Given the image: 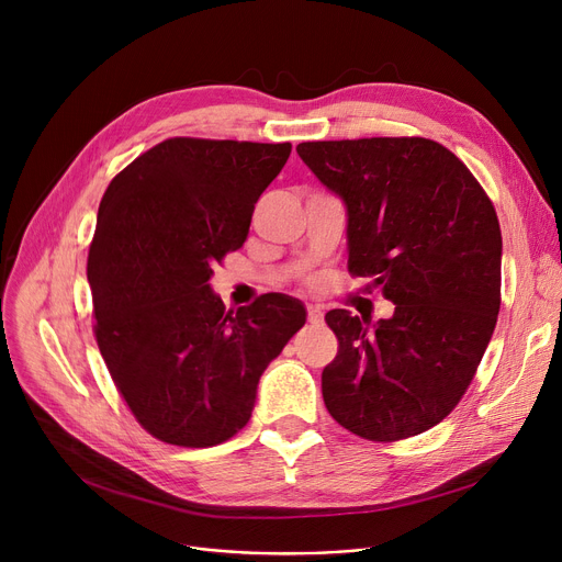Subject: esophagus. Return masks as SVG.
Wrapping results in <instances>:
<instances>
[{"label": "esophagus", "instance_id": "1", "mask_svg": "<svg viewBox=\"0 0 562 562\" xmlns=\"http://www.w3.org/2000/svg\"><path fill=\"white\" fill-rule=\"evenodd\" d=\"M307 321L321 323L323 321V307L321 305H307Z\"/></svg>", "mask_w": 562, "mask_h": 562}]
</instances>
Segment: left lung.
<instances>
[{"instance_id": "1", "label": "left lung", "mask_w": 562, "mask_h": 562, "mask_svg": "<svg viewBox=\"0 0 562 562\" xmlns=\"http://www.w3.org/2000/svg\"><path fill=\"white\" fill-rule=\"evenodd\" d=\"M299 155L346 206L348 269L394 303L371 323L330 310L337 358L323 401L371 441L445 419L474 378L501 307V227L476 177L419 136L312 140Z\"/></svg>"}]
</instances>
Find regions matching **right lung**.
Listing matches in <instances>:
<instances>
[{
	"instance_id": "add662e5",
	"label": "right lung",
	"mask_w": 562,
	"mask_h": 562,
	"mask_svg": "<svg viewBox=\"0 0 562 562\" xmlns=\"http://www.w3.org/2000/svg\"><path fill=\"white\" fill-rule=\"evenodd\" d=\"M289 155L291 143L168 138L100 202L95 339L132 415L166 445L206 449L239 432L261 373L305 326L299 299L266 293L232 314L210 284Z\"/></svg>"
}]
</instances>
